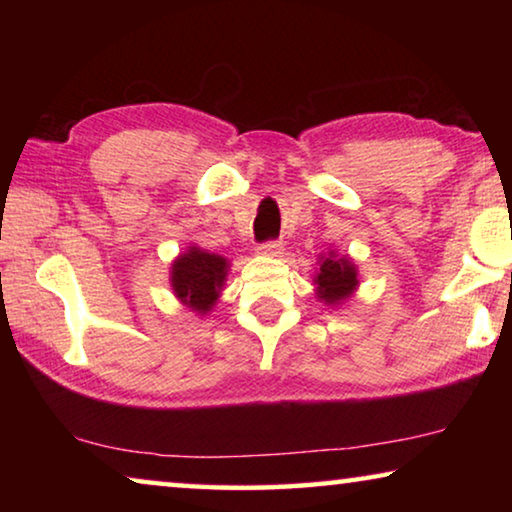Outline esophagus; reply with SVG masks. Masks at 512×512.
<instances>
[{"mask_svg":"<svg viewBox=\"0 0 512 512\" xmlns=\"http://www.w3.org/2000/svg\"><path fill=\"white\" fill-rule=\"evenodd\" d=\"M257 250L262 255H268V257H280L284 248H282L280 241H266V244H259Z\"/></svg>","mask_w":512,"mask_h":512,"instance_id":"obj_1","label":"esophagus"}]
</instances>
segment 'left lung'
Segmentation results:
<instances>
[{
  "label": "left lung",
  "mask_w": 512,
  "mask_h": 512,
  "mask_svg": "<svg viewBox=\"0 0 512 512\" xmlns=\"http://www.w3.org/2000/svg\"><path fill=\"white\" fill-rule=\"evenodd\" d=\"M314 282L318 289V298L325 300L327 305H336V302L348 298L354 287H357V271H354V264L350 259L327 257L320 264V271Z\"/></svg>",
  "instance_id": "1"
}]
</instances>
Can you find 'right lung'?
<instances>
[{
	"label": "right lung",
	"instance_id": "obj_1",
	"mask_svg": "<svg viewBox=\"0 0 512 512\" xmlns=\"http://www.w3.org/2000/svg\"><path fill=\"white\" fill-rule=\"evenodd\" d=\"M171 268V287L176 296L198 314L210 311L219 298L228 262L194 246L185 255H180Z\"/></svg>",
	"mask_w": 512,
	"mask_h": 512
}]
</instances>
